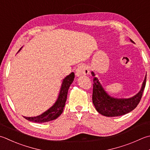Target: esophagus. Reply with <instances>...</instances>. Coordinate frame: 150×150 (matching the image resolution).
<instances>
[{"label":"esophagus","mask_w":150,"mask_h":150,"mask_svg":"<svg viewBox=\"0 0 150 150\" xmlns=\"http://www.w3.org/2000/svg\"><path fill=\"white\" fill-rule=\"evenodd\" d=\"M88 73H89V69L86 66L81 65V66H78L77 69H76L75 75H76V76L79 77V76H80V75L88 74Z\"/></svg>","instance_id":"obj_1"}]
</instances>
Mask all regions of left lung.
I'll return each mask as SVG.
<instances>
[{
  "label": "left lung",
  "instance_id": "left-lung-1",
  "mask_svg": "<svg viewBox=\"0 0 150 150\" xmlns=\"http://www.w3.org/2000/svg\"><path fill=\"white\" fill-rule=\"evenodd\" d=\"M130 40L133 43V40ZM92 75L93 77L92 101L96 109L99 114L107 117L124 115L134 110L139 105L146 86V75L139 93L130 98L118 99L108 95L93 71H92Z\"/></svg>",
  "mask_w": 150,
  "mask_h": 150
}]
</instances>
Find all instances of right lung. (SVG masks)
Here are the masks:
<instances>
[{"instance_id": "1", "label": "right lung", "mask_w": 150, "mask_h": 150, "mask_svg": "<svg viewBox=\"0 0 150 150\" xmlns=\"http://www.w3.org/2000/svg\"><path fill=\"white\" fill-rule=\"evenodd\" d=\"M19 49V51L21 50ZM75 78V73L72 72L71 74L67 75L63 79L62 84L60 91L58 95L57 100L56 101L54 104L49 108L47 110L42 113L41 115L36 117H26L24 118L28 121L36 122V123H44L57 119L58 116L62 113L64 107L65 106L66 101L67 99V92H68L70 85L73 83Z\"/></svg>"}]
</instances>
